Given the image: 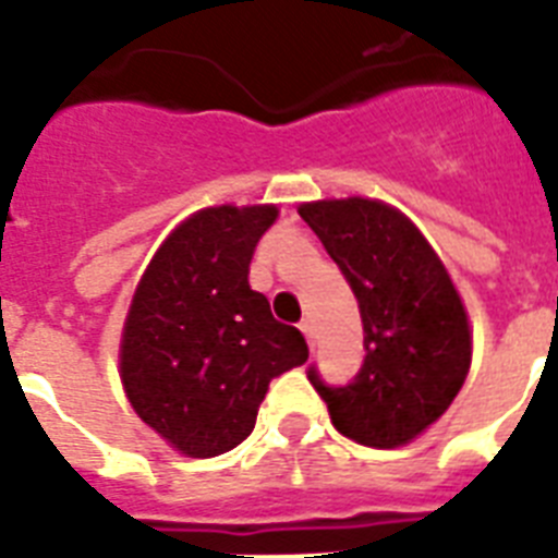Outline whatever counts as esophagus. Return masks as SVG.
I'll return each mask as SVG.
<instances>
[{
	"mask_svg": "<svg viewBox=\"0 0 558 558\" xmlns=\"http://www.w3.org/2000/svg\"><path fill=\"white\" fill-rule=\"evenodd\" d=\"M301 332H304L306 341H310V348H315V327H313V322H301Z\"/></svg>",
	"mask_w": 558,
	"mask_h": 558,
	"instance_id": "34e87169",
	"label": "esophagus"
}]
</instances>
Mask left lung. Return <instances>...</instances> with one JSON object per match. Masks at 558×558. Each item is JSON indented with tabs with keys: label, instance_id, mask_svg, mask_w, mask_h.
Segmentation results:
<instances>
[{
	"label": "left lung",
	"instance_id": "obj_1",
	"mask_svg": "<svg viewBox=\"0 0 558 558\" xmlns=\"http://www.w3.org/2000/svg\"><path fill=\"white\" fill-rule=\"evenodd\" d=\"M353 289L365 362L348 385L306 371L344 437L393 449L446 414L472 362L466 310L425 236L385 202L330 199L298 208Z\"/></svg>",
	"mask_w": 558,
	"mask_h": 558
}]
</instances>
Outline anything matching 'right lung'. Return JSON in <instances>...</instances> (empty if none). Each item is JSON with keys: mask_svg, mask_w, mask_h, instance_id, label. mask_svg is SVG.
Listing matches in <instances>:
<instances>
[{"mask_svg": "<svg viewBox=\"0 0 558 558\" xmlns=\"http://www.w3.org/2000/svg\"><path fill=\"white\" fill-rule=\"evenodd\" d=\"M275 205H219L165 240L135 289L121 381L135 414L187 458H217L252 434L269 381L304 365L298 327L248 287Z\"/></svg>", "mask_w": 558, "mask_h": 558, "instance_id": "add662e5", "label": "right lung"}]
</instances>
